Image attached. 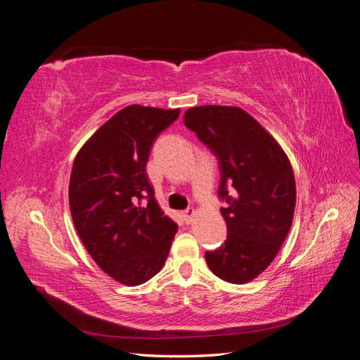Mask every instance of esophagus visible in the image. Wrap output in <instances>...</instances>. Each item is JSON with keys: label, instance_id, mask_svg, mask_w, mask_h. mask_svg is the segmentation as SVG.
<instances>
[{"label": "esophagus", "instance_id": "1", "mask_svg": "<svg viewBox=\"0 0 360 360\" xmlns=\"http://www.w3.org/2000/svg\"><path fill=\"white\" fill-rule=\"evenodd\" d=\"M195 214H197V212H195L193 209H188L186 212H183V217H184V221H186L188 224H191V222L195 219Z\"/></svg>", "mask_w": 360, "mask_h": 360}]
</instances>
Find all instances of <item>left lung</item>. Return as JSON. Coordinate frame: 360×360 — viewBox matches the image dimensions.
<instances>
[{
	"instance_id": "8db88e82",
	"label": "left lung",
	"mask_w": 360,
	"mask_h": 360,
	"mask_svg": "<svg viewBox=\"0 0 360 360\" xmlns=\"http://www.w3.org/2000/svg\"><path fill=\"white\" fill-rule=\"evenodd\" d=\"M183 122L219 160V195L228 204L221 209L226 240L205 252V261L217 278L246 284L270 266L290 233L296 209L290 159L242 108H191Z\"/></svg>"
}]
</instances>
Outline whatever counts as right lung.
<instances>
[{
	"label": "right lung",
	"mask_w": 360,
	"mask_h": 360,
	"mask_svg": "<svg viewBox=\"0 0 360 360\" xmlns=\"http://www.w3.org/2000/svg\"><path fill=\"white\" fill-rule=\"evenodd\" d=\"M179 115L180 110L126 106L75 158L69 183L75 228L96 264L120 284L139 285L159 274L177 233L146 167L155 139ZM144 196L149 201L141 206Z\"/></svg>",
	"instance_id": "right-lung-1"
}]
</instances>
